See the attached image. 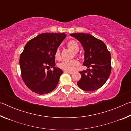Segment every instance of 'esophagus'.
Returning <instances> with one entry per match:
<instances>
[{"mask_svg": "<svg viewBox=\"0 0 131 131\" xmlns=\"http://www.w3.org/2000/svg\"><path fill=\"white\" fill-rule=\"evenodd\" d=\"M64 72H65V73H68L69 74H72L73 73V72H70V71H64Z\"/></svg>", "mask_w": 131, "mask_h": 131, "instance_id": "obj_1", "label": "esophagus"}]
</instances>
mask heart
<instances>
[{
  "label": "heart",
  "mask_w": 131,
  "mask_h": 131,
  "mask_svg": "<svg viewBox=\"0 0 131 131\" xmlns=\"http://www.w3.org/2000/svg\"><path fill=\"white\" fill-rule=\"evenodd\" d=\"M68 47L74 52H77L79 50L78 43L74 40H71L68 42L67 44ZM55 57L57 59L60 58V51L59 49H57L55 52ZM79 64L78 61L76 59H73L71 61H63L59 64V67L61 69L66 71H72L74 69L75 66Z\"/></svg>",
  "instance_id": "heart-1"
}]
</instances>
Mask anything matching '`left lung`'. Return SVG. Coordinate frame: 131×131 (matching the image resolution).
<instances>
[{"instance_id": "8db88e82", "label": "left lung", "mask_w": 131, "mask_h": 131, "mask_svg": "<svg viewBox=\"0 0 131 131\" xmlns=\"http://www.w3.org/2000/svg\"><path fill=\"white\" fill-rule=\"evenodd\" d=\"M80 41L84 50L83 65L87 66V70L79 72L81 77L77 85L81 90L94 91L102 87L109 77L111 66V55L106 46L101 40L90 34L83 33L72 34Z\"/></svg>"}]
</instances>
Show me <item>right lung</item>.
<instances>
[{"label":"right lung","mask_w":131,"mask_h":131,"mask_svg":"<svg viewBox=\"0 0 131 131\" xmlns=\"http://www.w3.org/2000/svg\"><path fill=\"white\" fill-rule=\"evenodd\" d=\"M66 35L41 34L26 44L19 58L21 77L29 89L39 95L56 88L63 71L55 67V52ZM53 67V71L46 69Z\"/></svg>","instance_id":"obj_1"}]
</instances>
